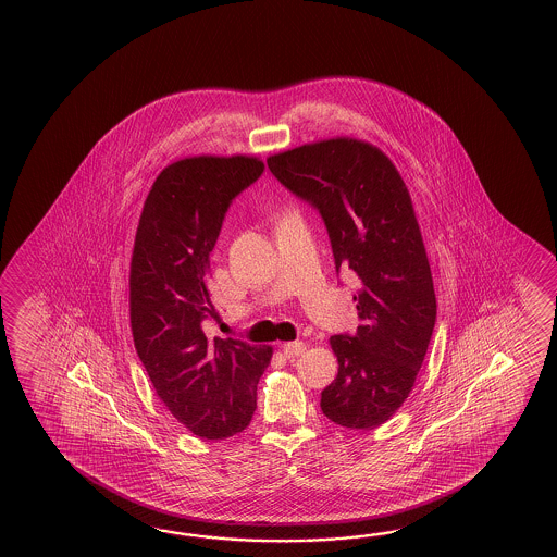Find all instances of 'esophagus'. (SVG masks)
Returning a JSON list of instances; mask_svg holds the SVG:
<instances>
[{"label": "esophagus", "instance_id": "34e87169", "mask_svg": "<svg viewBox=\"0 0 557 557\" xmlns=\"http://www.w3.org/2000/svg\"><path fill=\"white\" fill-rule=\"evenodd\" d=\"M305 350H307V344L300 343V341L283 344V352L288 356V358H293V356H300Z\"/></svg>", "mask_w": 557, "mask_h": 557}]
</instances>
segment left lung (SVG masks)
<instances>
[{
	"instance_id": "1",
	"label": "left lung",
	"mask_w": 557,
	"mask_h": 557,
	"mask_svg": "<svg viewBox=\"0 0 557 557\" xmlns=\"http://www.w3.org/2000/svg\"><path fill=\"white\" fill-rule=\"evenodd\" d=\"M284 189L320 214L336 273L358 276V329L334 334L338 374L320 396L338 426L370 430L414 386L436 324L426 249L404 181L391 159L356 139L302 145L269 157Z\"/></svg>"
}]
</instances>
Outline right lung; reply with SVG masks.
Instances as JSON below:
<instances>
[{
    "mask_svg": "<svg viewBox=\"0 0 557 557\" xmlns=\"http://www.w3.org/2000/svg\"><path fill=\"white\" fill-rule=\"evenodd\" d=\"M252 157H193L163 169L143 207L131 259V329L137 355L169 412L193 434L225 440L249 426L269 346L213 338L209 257L226 211L257 183Z\"/></svg>",
    "mask_w": 557,
    "mask_h": 557,
    "instance_id": "add662e5",
    "label": "right lung"
}]
</instances>
